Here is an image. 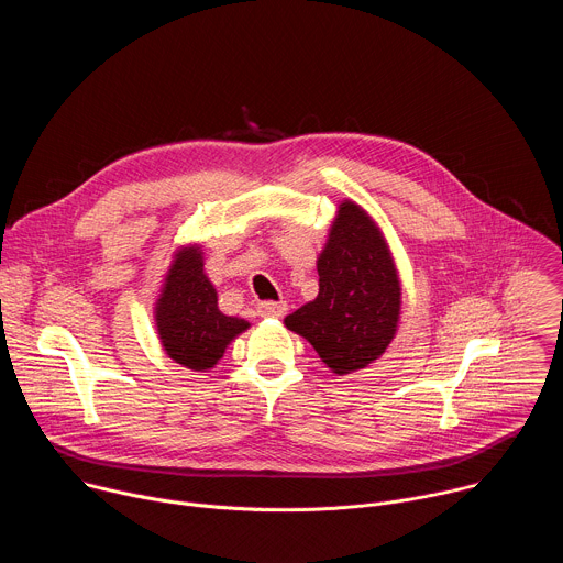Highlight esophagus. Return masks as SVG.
Instances as JSON below:
<instances>
[{
	"label": "esophagus",
	"instance_id": "esophagus-1",
	"mask_svg": "<svg viewBox=\"0 0 563 563\" xmlns=\"http://www.w3.org/2000/svg\"><path fill=\"white\" fill-rule=\"evenodd\" d=\"M258 313L265 318H283L287 313V302H261Z\"/></svg>",
	"mask_w": 563,
	"mask_h": 563
}]
</instances>
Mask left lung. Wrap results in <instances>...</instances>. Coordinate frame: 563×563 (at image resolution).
<instances>
[{
  "label": "left lung",
  "mask_w": 563,
  "mask_h": 563,
  "mask_svg": "<svg viewBox=\"0 0 563 563\" xmlns=\"http://www.w3.org/2000/svg\"><path fill=\"white\" fill-rule=\"evenodd\" d=\"M318 296L285 318L336 376L380 358L400 320V280L376 220L354 200L339 205L316 261Z\"/></svg>",
  "instance_id": "8db88e82"
}]
</instances>
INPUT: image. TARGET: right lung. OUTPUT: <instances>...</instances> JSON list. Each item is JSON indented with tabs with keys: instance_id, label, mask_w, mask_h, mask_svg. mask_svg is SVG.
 I'll list each match as a JSON object with an SVG mask.
<instances>
[{
	"instance_id": "1",
	"label": "right lung",
	"mask_w": 563,
	"mask_h": 563,
	"mask_svg": "<svg viewBox=\"0 0 563 563\" xmlns=\"http://www.w3.org/2000/svg\"><path fill=\"white\" fill-rule=\"evenodd\" d=\"M157 339L167 356L191 372H209L252 323L218 309V291L205 274L200 243L174 252L153 307Z\"/></svg>"
}]
</instances>
